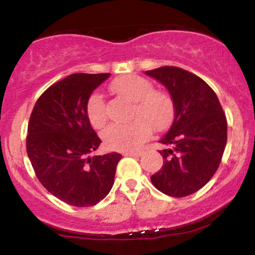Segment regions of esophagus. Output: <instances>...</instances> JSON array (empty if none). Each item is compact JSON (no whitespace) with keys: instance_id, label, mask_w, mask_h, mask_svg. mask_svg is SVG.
I'll list each match as a JSON object with an SVG mask.
<instances>
[{"instance_id":"obj_1","label":"esophagus","mask_w":255,"mask_h":255,"mask_svg":"<svg viewBox=\"0 0 255 255\" xmlns=\"http://www.w3.org/2000/svg\"><path fill=\"white\" fill-rule=\"evenodd\" d=\"M142 154L141 151H128L125 152V156H130V157H140Z\"/></svg>"}]
</instances>
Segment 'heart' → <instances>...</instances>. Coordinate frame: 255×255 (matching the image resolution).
<instances>
[{"label":"heart","instance_id":"1","mask_svg":"<svg viewBox=\"0 0 255 255\" xmlns=\"http://www.w3.org/2000/svg\"><path fill=\"white\" fill-rule=\"evenodd\" d=\"M110 89L120 98L133 102L131 118L127 125H109L102 131L104 144L111 150H135L148 139L151 126L162 130L170 124L174 102L168 93L152 90V84L139 75H125L116 79ZM86 115L95 128L103 127L108 119V108L99 93H92L86 104Z\"/></svg>","mask_w":255,"mask_h":255}]
</instances>
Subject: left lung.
<instances>
[{
	"label": "left lung",
	"instance_id": "left-lung-1",
	"mask_svg": "<svg viewBox=\"0 0 255 255\" xmlns=\"http://www.w3.org/2000/svg\"><path fill=\"white\" fill-rule=\"evenodd\" d=\"M168 89L175 116L160 139L163 166L151 182L164 194L182 198L198 192L221 164L227 144V118L217 95L201 78L174 66L146 71Z\"/></svg>",
	"mask_w": 255,
	"mask_h": 255
}]
</instances>
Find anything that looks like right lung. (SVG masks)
<instances>
[{
  "label": "right lung",
  "mask_w": 255,
  "mask_h": 255,
  "mask_svg": "<svg viewBox=\"0 0 255 255\" xmlns=\"http://www.w3.org/2000/svg\"><path fill=\"white\" fill-rule=\"evenodd\" d=\"M110 73H77L51 85L34 104L28 121L26 151L44 188L63 203L77 207L98 204L109 194L118 152L93 156L99 139L86 115L93 90Z\"/></svg>",
  "instance_id": "add662e5"
}]
</instances>
